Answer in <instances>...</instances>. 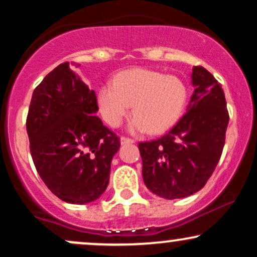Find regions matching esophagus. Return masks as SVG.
I'll return each instance as SVG.
<instances>
[{
	"mask_svg": "<svg viewBox=\"0 0 257 257\" xmlns=\"http://www.w3.org/2000/svg\"><path fill=\"white\" fill-rule=\"evenodd\" d=\"M134 143L135 141L131 138H125V137L120 138V144H122V145H125V144H134Z\"/></svg>",
	"mask_w": 257,
	"mask_h": 257,
	"instance_id": "1",
	"label": "esophagus"
}]
</instances>
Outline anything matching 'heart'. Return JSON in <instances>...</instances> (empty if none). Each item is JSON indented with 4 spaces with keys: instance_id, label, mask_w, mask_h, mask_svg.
I'll return each mask as SVG.
<instances>
[{
    "instance_id": "b5f03b06",
    "label": "heart",
    "mask_w": 257,
    "mask_h": 257,
    "mask_svg": "<svg viewBox=\"0 0 257 257\" xmlns=\"http://www.w3.org/2000/svg\"><path fill=\"white\" fill-rule=\"evenodd\" d=\"M186 96L184 82L176 76L132 69L118 73L113 84L102 85L98 101L102 117L111 126H118L133 105V131L159 134L178 122Z\"/></svg>"
}]
</instances>
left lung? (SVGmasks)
Returning a JSON list of instances; mask_svg holds the SVG:
<instances>
[{
  "instance_id": "1",
  "label": "left lung",
  "mask_w": 257,
  "mask_h": 257,
  "mask_svg": "<svg viewBox=\"0 0 257 257\" xmlns=\"http://www.w3.org/2000/svg\"><path fill=\"white\" fill-rule=\"evenodd\" d=\"M187 112L157 140L139 143L143 178L152 193L179 199L204 187L225 146L228 111L222 85L203 66H193Z\"/></svg>"
}]
</instances>
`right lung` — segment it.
<instances>
[{"label": "right lung", "mask_w": 257, "mask_h": 257, "mask_svg": "<svg viewBox=\"0 0 257 257\" xmlns=\"http://www.w3.org/2000/svg\"><path fill=\"white\" fill-rule=\"evenodd\" d=\"M63 63L35 88L26 118L37 173L58 198L85 204L105 192L119 138L95 113V91Z\"/></svg>", "instance_id": "1"}]
</instances>
